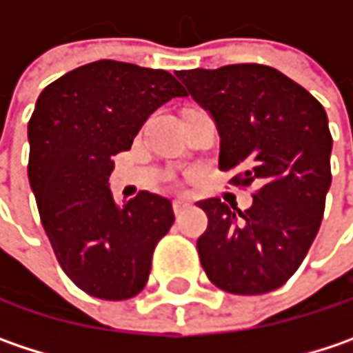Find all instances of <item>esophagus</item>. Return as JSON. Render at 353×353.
Here are the masks:
<instances>
[{"label": "esophagus", "instance_id": "34e87169", "mask_svg": "<svg viewBox=\"0 0 353 353\" xmlns=\"http://www.w3.org/2000/svg\"><path fill=\"white\" fill-rule=\"evenodd\" d=\"M189 207V203L187 201H183V199H176V201H172V211L174 214H181L185 209Z\"/></svg>", "mask_w": 353, "mask_h": 353}]
</instances>
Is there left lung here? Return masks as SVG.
<instances>
[{
  "label": "left lung",
  "mask_w": 353,
  "mask_h": 353,
  "mask_svg": "<svg viewBox=\"0 0 353 353\" xmlns=\"http://www.w3.org/2000/svg\"><path fill=\"white\" fill-rule=\"evenodd\" d=\"M179 80L213 116L219 168H241L233 185H257L239 211L201 201L209 216L196 241L201 265L219 290L261 295L281 288L305 259L332 185L327 114L305 88L275 68L233 63L181 70Z\"/></svg>",
  "instance_id": "8db88e82"
}]
</instances>
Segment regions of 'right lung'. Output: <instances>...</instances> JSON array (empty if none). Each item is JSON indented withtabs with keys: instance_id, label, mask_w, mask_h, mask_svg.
Instances as JSON below:
<instances>
[{
	"instance_id": "right-lung-1",
	"label": "right lung",
	"mask_w": 353,
	"mask_h": 353,
	"mask_svg": "<svg viewBox=\"0 0 353 353\" xmlns=\"http://www.w3.org/2000/svg\"><path fill=\"white\" fill-rule=\"evenodd\" d=\"M187 96L172 74L100 60L50 86L28 124V176L63 273L88 295L120 301L144 290L152 251L174 223L172 205L140 190L116 205L108 179L146 118Z\"/></svg>"
}]
</instances>
